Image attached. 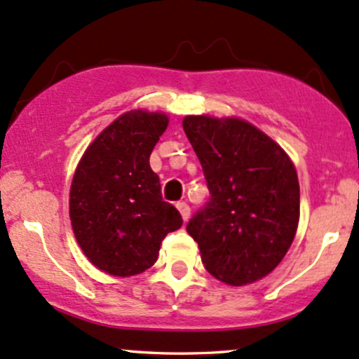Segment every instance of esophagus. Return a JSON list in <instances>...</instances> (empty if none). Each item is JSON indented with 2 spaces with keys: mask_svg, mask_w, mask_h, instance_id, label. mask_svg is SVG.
Listing matches in <instances>:
<instances>
[{
  "mask_svg": "<svg viewBox=\"0 0 359 359\" xmlns=\"http://www.w3.org/2000/svg\"><path fill=\"white\" fill-rule=\"evenodd\" d=\"M176 209L180 210L181 217H183V221L187 222V221H188V217H190V207H188V203H184V202H178V203H176Z\"/></svg>",
  "mask_w": 359,
  "mask_h": 359,
  "instance_id": "34e87169",
  "label": "esophagus"
}]
</instances>
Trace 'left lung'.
Returning a JSON list of instances; mask_svg holds the SVG:
<instances>
[{"instance_id":"1","label":"left lung","mask_w":359,"mask_h":359,"mask_svg":"<svg viewBox=\"0 0 359 359\" xmlns=\"http://www.w3.org/2000/svg\"><path fill=\"white\" fill-rule=\"evenodd\" d=\"M183 130L212 195L187 226L207 272L227 286L264 279L298 229L299 183L291 157L243 118L190 114Z\"/></svg>"}]
</instances>
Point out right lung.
<instances>
[{"instance_id":"add662e5","label":"right lung","mask_w":359,"mask_h":359,"mask_svg":"<svg viewBox=\"0 0 359 359\" xmlns=\"http://www.w3.org/2000/svg\"><path fill=\"white\" fill-rule=\"evenodd\" d=\"M169 125L159 111L123 113L92 140L70 187L75 240L94 267L114 277L147 271L165 234L183 224L161 196L149 157Z\"/></svg>"}]
</instances>
